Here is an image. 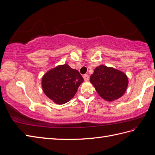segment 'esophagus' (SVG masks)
Instances as JSON below:
<instances>
[{
    "label": "esophagus",
    "mask_w": 155,
    "mask_h": 155,
    "mask_svg": "<svg viewBox=\"0 0 155 155\" xmlns=\"http://www.w3.org/2000/svg\"><path fill=\"white\" fill-rule=\"evenodd\" d=\"M84 80L85 81H88L89 80V75H87V74H85V75H84Z\"/></svg>",
    "instance_id": "34e87169"
}]
</instances>
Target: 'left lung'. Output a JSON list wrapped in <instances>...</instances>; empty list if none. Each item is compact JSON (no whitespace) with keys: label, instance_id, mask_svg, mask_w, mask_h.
Returning <instances> with one entry per match:
<instances>
[{"label":"left lung","instance_id":"obj_1","mask_svg":"<svg viewBox=\"0 0 155 155\" xmlns=\"http://www.w3.org/2000/svg\"><path fill=\"white\" fill-rule=\"evenodd\" d=\"M90 78V81L98 94L108 101L121 97L128 85V79L125 74L105 66L97 67Z\"/></svg>","mask_w":155,"mask_h":155}]
</instances>
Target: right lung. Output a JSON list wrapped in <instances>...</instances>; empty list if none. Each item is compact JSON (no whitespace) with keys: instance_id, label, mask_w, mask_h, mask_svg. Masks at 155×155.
<instances>
[{"instance_id":"right-lung-1","label":"right lung","mask_w":155,"mask_h":155,"mask_svg":"<svg viewBox=\"0 0 155 155\" xmlns=\"http://www.w3.org/2000/svg\"><path fill=\"white\" fill-rule=\"evenodd\" d=\"M84 78L76 70L67 64L48 71L42 79L43 91L55 103H66L76 93Z\"/></svg>"}]
</instances>
